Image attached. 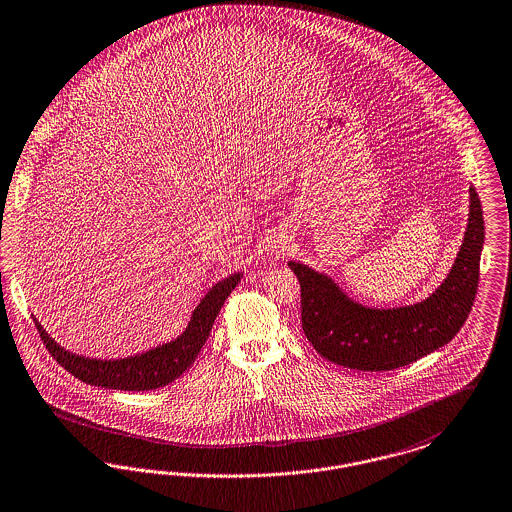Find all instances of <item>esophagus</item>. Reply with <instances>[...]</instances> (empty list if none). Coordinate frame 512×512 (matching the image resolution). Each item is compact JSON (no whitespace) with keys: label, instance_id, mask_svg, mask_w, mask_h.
<instances>
[{"label":"esophagus","instance_id":"esophagus-1","mask_svg":"<svg viewBox=\"0 0 512 512\" xmlns=\"http://www.w3.org/2000/svg\"><path fill=\"white\" fill-rule=\"evenodd\" d=\"M287 249V242L284 240H278V242H272V246H270V253H274V255H284Z\"/></svg>","mask_w":512,"mask_h":512}]
</instances>
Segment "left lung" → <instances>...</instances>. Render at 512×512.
<instances>
[{
	"label": "left lung",
	"instance_id": "left-lung-1",
	"mask_svg": "<svg viewBox=\"0 0 512 512\" xmlns=\"http://www.w3.org/2000/svg\"><path fill=\"white\" fill-rule=\"evenodd\" d=\"M484 215L471 186L463 246L448 278L429 299L400 308H368L301 263H289L301 284V322L314 350L329 362L360 371H390L448 345L469 318L480 278Z\"/></svg>",
	"mask_w": 512,
	"mask_h": 512
}]
</instances>
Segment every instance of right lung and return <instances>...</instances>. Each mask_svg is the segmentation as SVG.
Masks as SVG:
<instances>
[{
  "mask_svg": "<svg viewBox=\"0 0 512 512\" xmlns=\"http://www.w3.org/2000/svg\"><path fill=\"white\" fill-rule=\"evenodd\" d=\"M240 276L242 274H232L207 291V295L194 310L192 320L181 337L162 347L148 350L139 356L123 358V360H91V358L76 356L59 347L45 333V329L41 328L40 322H36V318H34V324L49 354L61 364L62 368L72 373L74 377H78L83 383L104 387V389L135 390V392L160 389L173 383L192 366V362L200 354L211 333L219 310L225 305L226 297L232 293L234 287L238 286Z\"/></svg>",
  "mask_w": 512,
  "mask_h": 512,
  "instance_id": "right-lung-1",
  "label": "right lung"
}]
</instances>
